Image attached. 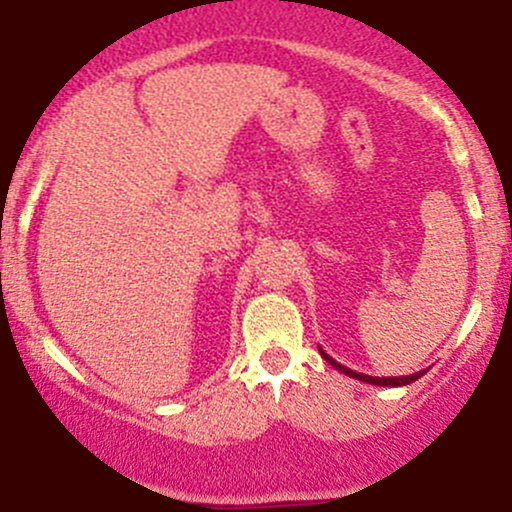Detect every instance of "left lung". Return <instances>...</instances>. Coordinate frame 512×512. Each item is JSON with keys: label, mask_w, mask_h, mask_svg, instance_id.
<instances>
[{"label": "left lung", "mask_w": 512, "mask_h": 512, "mask_svg": "<svg viewBox=\"0 0 512 512\" xmlns=\"http://www.w3.org/2000/svg\"><path fill=\"white\" fill-rule=\"evenodd\" d=\"M320 354H322V358H325L327 363H330L332 368H337L339 373L349 375V378H356V380H361V383H368V385L402 387V385H409V383H414V380H419L421 375L426 373V370H419V373H411V375H399V378H373V375H366V373H356V370H351V368L342 366V363H337V361H334V358H332L330 354H325V351H322V349H320Z\"/></svg>", "instance_id": "obj_1"}]
</instances>
